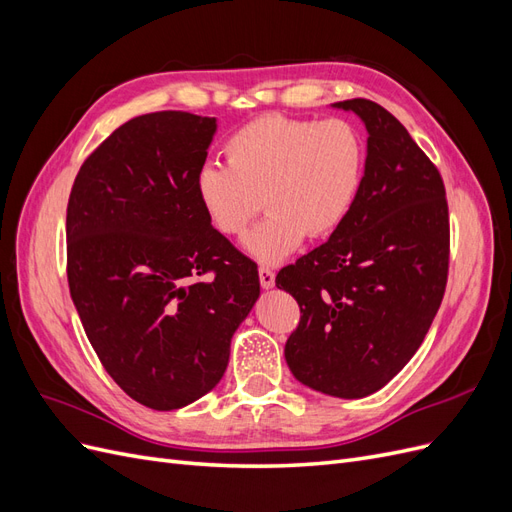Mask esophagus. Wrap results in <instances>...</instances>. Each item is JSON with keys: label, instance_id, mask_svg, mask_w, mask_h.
Masks as SVG:
<instances>
[{"label": "esophagus", "instance_id": "34e87169", "mask_svg": "<svg viewBox=\"0 0 512 512\" xmlns=\"http://www.w3.org/2000/svg\"><path fill=\"white\" fill-rule=\"evenodd\" d=\"M258 277H260V286L262 288H273L275 286V271L269 267H260L258 269Z\"/></svg>", "mask_w": 512, "mask_h": 512}]
</instances>
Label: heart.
<instances>
[{
    "instance_id": "heart-1",
    "label": "heart",
    "mask_w": 512,
    "mask_h": 512,
    "mask_svg": "<svg viewBox=\"0 0 512 512\" xmlns=\"http://www.w3.org/2000/svg\"><path fill=\"white\" fill-rule=\"evenodd\" d=\"M224 156L226 166L198 168V203L226 237H241L265 205L269 215L245 250L277 265L303 237L327 239L346 222L365 181L367 145L348 119L262 115L226 138Z\"/></svg>"
}]
</instances>
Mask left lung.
Instances as JSON below:
<instances>
[{
    "label": "left lung",
    "instance_id": "8db88e82",
    "mask_svg": "<svg viewBox=\"0 0 512 512\" xmlns=\"http://www.w3.org/2000/svg\"><path fill=\"white\" fill-rule=\"evenodd\" d=\"M335 106L369 132L363 188L331 239L284 267L275 286L301 307L284 348L294 378L359 399L423 344L446 290L451 226L440 170L408 130L365 98Z\"/></svg>",
    "mask_w": 512,
    "mask_h": 512
}]
</instances>
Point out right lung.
<instances>
[{"instance_id":"right-lung-1","label":"right lung","mask_w":512,"mask_h":512,"mask_svg":"<svg viewBox=\"0 0 512 512\" xmlns=\"http://www.w3.org/2000/svg\"><path fill=\"white\" fill-rule=\"evenodd\" d=\"M213 132V117L138 115L89 153L68 200L76 312L108 376L153 410L188 406L222 380L260 294L254 262L198 203Z\"/></svg>"}]
</instances>
